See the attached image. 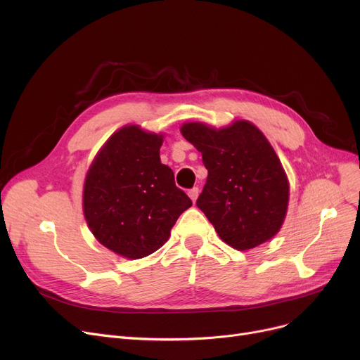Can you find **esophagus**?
Here are the masks:
<instances>
[{"mask_svg":"<svg viewBox=\"0 0 360 360\" xmlns=\"http://www.w3.org/2000/svg\"><path fill=\"white\" fill-rule=\"evenodd\" d=\"M198 193H200V190L197 188V186H194V188H191V190L188 191V195L191 197L193 202H195V200H197V197H198Z\"/></svg>","mask_w":360,"mask_h":360,"instance_id":"esophagus-1","label":"esophagus"}]
</instances>
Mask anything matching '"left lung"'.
<instances>
[{
  "label": "left lung",
  "instance_id": "obj_1",
  "mask_svg": "<svg viewBox=\"0 0 360 360\" xmlns=\"http://www.w3.org/2000/svg\"><path fill=\"white\" fill-rule=\"evenodd\" d=\"M181 132L209 172L197 207L219 237L237 250L271 240L287 213L288 181L264 135L247 120L219 131L194 122Z\"/></svg>",
  "mask_w": 360,
  "mask_h": 360
}]
</instances>
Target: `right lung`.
I'll return each mask as SVG.
<instances>
[{"instance_id":"add662e5","label":"right lung","mask_w":360,"mask_h":360,"mask_svg":"<svg viewBox=\"0 0 360 360\" xmlns=\"http://www.w3.org/2000/svg\"><path fill=\"white\" fill-rule=\"evenodd\" d=\"M163 136L135 124L113 134L91 165L84 186L86 224L103 245L141 259L159 250L191 198L160 162Z\"/></svg>"}]
</instances>
